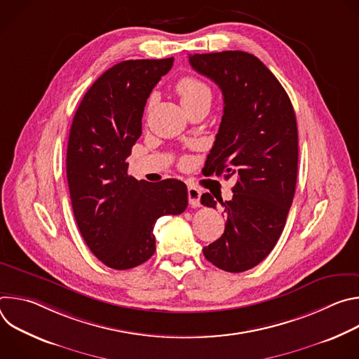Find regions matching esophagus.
Returning <instances> with one entry per match:
<instances>
[{
    "mask_svg": "<svg viewBox=\"0 0 359 359\" xmlns=\"http://www.w3.org/2000/svg\"><path fill=\"white\" fill-rule=\"evenodd\" d=\"M187 196H189V203L191 204V208H198L200 206V196L201 191L194 187V186H189L187 189Z\"/></svg>",
    "mask_w": 359,
    "mask_h": 359,
    "instance_id": "34e87169",
    "label": "esophagus"
}]
</instances>
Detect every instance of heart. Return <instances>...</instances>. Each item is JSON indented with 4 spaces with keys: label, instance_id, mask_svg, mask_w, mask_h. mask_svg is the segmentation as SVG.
<instances>
[{
    "label": "heart",
    "instance_id": "b5f03b06",
    "mask_svg": "<svg viewBox=\"0 0 359 359\" xmlns=\"http://www.w3.org/2000/svg\"><path fill=\"white\" fill-rule=\"evenodd\" d=\"M176 92L179 93L182 104L187 111L212 102L210 86L196 76L180 78L176 83Z\"/></svg>",
    "mask_w": 359,
    "mask_h": 359
}]
</instances>
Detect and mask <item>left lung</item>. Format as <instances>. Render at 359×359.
<instances>
[{
	"label": "left lung",
	"mask_w": 359,
	"mask_h": 359,
	"mask_svg": "<svg viewBox=\"0 0 359 359\" xmlns=\"http://www.w3.org/2000/svg\"><path fill=\"white\" fill-rule=\"evenodd\" d=\"M189 62L219 85L224 99L204 170L236 180L233 198H219L227 216L224 233L203 254L224 271H247L277 244L294 198L298 169L294 108L273 72L248 53L194 54ZM201 204L216 209L210 193L201 194Z\"/></svg>",
	"instance_id": "8db88e82"
}]
</instances>
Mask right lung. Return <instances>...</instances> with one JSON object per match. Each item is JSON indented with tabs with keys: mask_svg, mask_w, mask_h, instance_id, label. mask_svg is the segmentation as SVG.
I'll use <instances>...</instances> for the list:
<instances>
[{
	"mask_svg": "<svg viewBox=\"0 0 359 359\" xmlns=\"http://www.w3.org/2000/svg\"><path fill=\"white\" fill-rule=\"evenodd\" d=\"M173 61L114 65L88 89L71 125L67 177L74 216L89 250L114 270L147 262L156 251V220L187 208L183 182H139L126 162L142 135L146 100Z\"/></svg>",
	"mask_w": 359,
	"mask_h": 359,
	"instance_id": "add662e5",
	"label": "right lung"
}]
</instances>
